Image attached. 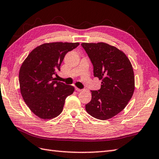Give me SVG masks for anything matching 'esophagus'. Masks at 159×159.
I'll return each mask as SVG.
<instances>
[{
  "mask_svg": "<svg viewBox=\"0 0 159 159\" xmlns=\"http://www.w3.org/2000/svg\"><path fill=\"white\" fill-rule=\"evenodd\" d=\"M75 89H76V91H77V92H81V91H83V89H79V88H75Z\"/></svg>",
  "mask_w": 159,
  "mask_h": 159,
  "instance_id": "obj_1",
  "label": "esophagus"
}]
</instances>
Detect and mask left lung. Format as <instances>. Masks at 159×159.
<instances>
[{"label": "left lung", "instance_id": "8db88e82", "mask_svg": "<svg viewBox=\"0 0 159 159\" xmlns=\"http://www.w3.org/2000/svg\"><path fill=\"white\" fill-rule=\"evenodd\" d=\"M81 46L93 65L94 77L102 80L100 89L91 90L86 111L96 119H111L126 107L134 91L132 64L123 52L107 43H83Z\"/></svg>", "mask_w": 159, "mask_h": 159}]
</instances>
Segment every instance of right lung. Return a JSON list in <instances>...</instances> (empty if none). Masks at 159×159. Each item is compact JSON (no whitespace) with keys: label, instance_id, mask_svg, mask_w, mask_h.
Returning a JSON list of instances; mask_svg holds the SVG:
<instances>
[{"label":"right lung","instance_id":"add662e5","mask_svg":"<svg viewBox=\"0 0 159 159\" xmlns=\"http://www.w3.org/2000/svg\"><path fill=\"white\" fill-rule=\"evenodd\" d=\"M79 43H51L30 52L19 71L20 93L32 112L43 119H50L63 111L65 101L74 91L73 86L56 80L54 76L65 54Z\"/></svg>","mask_w":159,"mask_h":159}]
</instances>
